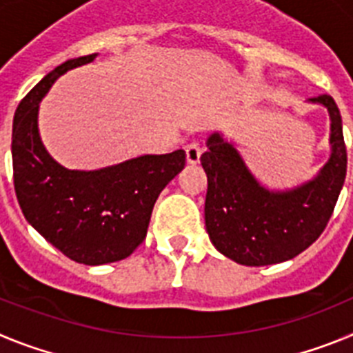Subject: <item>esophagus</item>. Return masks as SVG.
<instances>
[{"label":"esophagus","instance_id":"esophagus-1","mask_svg":"<svg viewBox=\"0 0 353 353\" xmlns=\"http://www.w3.org/2000/svg\"><path fill=\"white\" fill-rule=\"evenodd\" d=\"M185 157L189 164H196V162H199V157H201V148H199L198 143H191V145L185 146Z\"/></svg>","mask_w":353,"mask_h":353}]
</instances>
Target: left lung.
I'll use <instances>...</instances> for the list:
<instances>
[{"label": "left lung", "instance_id": "1", "mask_svg": "<svg viewBox=\"0 0 353 353\" xmlns=\"http://www.w3.org/2000/svg\"><path fill=\"white\" fill-rule=\"evenodd\" d=\"M330 117V157L310 182L290 191L261 185L233 143L210 134L201 166L207 173L205 226L215 249L248 267L281 263L310 248L334 212L347 176L341 114L330 95L310 99Z\"/></svg>", "mask_w": 353, "mask_h": 353}]
</instances>
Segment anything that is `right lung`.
Segmentation results:
<instances>
[{
  "mask_svg": "<svg viewBox=\"0 0 353 353\" xmlns=\"http://www.w3.org/2000/svg\"><path fill=\"white\" fill-rule=\"evenodd\" d=\"M97 54L49 72L15 109L12 164L15 196L28 223L77 263L104 265L130 256L146 236L159 194L185 166V152L141 155L95 171L67 170L43 148L39 104L61 74Z\"/></svg>",
  "mask_w": 353,
  "mask_h": 353,
  "instance_id": "obj_1",
  "label": "right lung"
}]
</instances>
